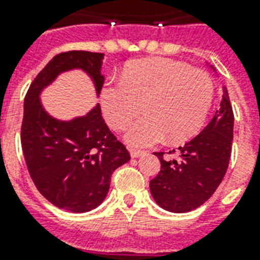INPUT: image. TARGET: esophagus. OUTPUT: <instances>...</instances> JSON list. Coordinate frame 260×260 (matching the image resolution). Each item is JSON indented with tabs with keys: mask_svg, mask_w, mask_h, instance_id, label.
<instances>
[{
	"mask_svg": "<svg viewBox=\"0 0 260 260\" xmlns=\"http://www.w3.org/2000/svg\"><path fill=\"white\" fill-rule=\"evenodd\" d=\"M129 153H131V157L132 158H138L145 154L143 150H138V149H129Z\"/></svg>",
	"mask_w": 260,
	"mask_h": 260,
	"instance_id": "esophagus-1",
	"label": "esophagus"
}]
</instances>
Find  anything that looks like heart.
Listing matches in <instances>:
<instances>
[{
    "label": "heart",
    "instance_id": "heart-1",
    "mask_svg": "<svg viewBox=\"0 0 260 260\" xmlns=\"http://www.w3.org/2000/svg\"><path fill=\"white\" fill-rule=\"evenodd\" d=\"M214 87L210 76L189 65L161 57L129 62L118 83L100 91L103 115L110 128L124 129L131 146H153L164 138L181 143L195 136L212 107Z\"/></svg>",
    "mask_w": 260,
    "mask_h": 260
}]
</instances>
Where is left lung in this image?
I'll list each match as a JSON object with an SVG mask.
<instances>
[{
    "mask_svg": "<svg viewBox=\"0 0 260 260\" xmlns=\"http://www.w3.org/2000/svg\"><path fill=\"white\" fill-rule=\"evenodd\" d=\"M233 129L234 114L223 86L220 108L199 135L178 147L180 160L167 161L163 152L156 153L161 170L150 181V193L158 206L173 213L191 212L214 193L229 169Z\"/></svg>",
    "mask_w": 260,
    "mask_h": 260,
    "instance_id": "left-lung-1",
    "label": "left lung"
}]
</instances>
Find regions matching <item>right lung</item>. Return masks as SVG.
I'll return each instance as SVG.
<instances>
[{
  "label": "right lung",
  "instance_id": "1",
  "mask_svg": "<svg viewBox=\"0 0 260 260\" xmlns=\"http://www.w3.org/2000/svg\"><path fill=\"white\" fill-rule=\"evenodd\" d=\"M104 54L68 51L55 55L31 82L23 104L22 150L31 180L54 206L72 213L96 209L110 189L111 174L131 156L102 117L100 104L85 115L58 119L42 104L43 90L58 75L80 69L100 94Z\"/></svg>",
  "mask_w": 260,
  "mask_h": 260
}]
</instances>
